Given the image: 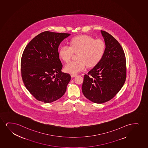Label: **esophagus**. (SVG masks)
Wrapping results in <instances>:
<instances>
[{"label": "esophagus", "instance_id": "34e87169", "mask_svg": "<svg viewBox=\"0 0 148 148\" xmlns=\"http://www.w3.org/2000/svg\"><path fill=\"white\" fill-rule=\"evenodd\" d=\"M71 76L72 77H75V76H76L77 75H76V74H71Z\"/></svg>", "mask_w": 148, "mask_h": 148}]
</instances>
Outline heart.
<instances>
[{
    "mask_svg": "<svg viewBox=\"0 0 148 148\" xmlns=\"http://www.w3.org/2000/svg\"><path fill=\"white\" fill-rule=\"evenodd\" d=\"M106 45L101 39H94L88 35L74 37L70 40V46L65 45L59 50V56L66 63L71 60L74 53L77 54L78 60L66 65L65 70L75 74L84 70L87 66L93 67L98 64L103 56Z\"/></svg>",
    "mask_w": 148,
    "mask_h": 148,
    "instance_id": "heart-1",
    "label": "heart"
}]
</instances>
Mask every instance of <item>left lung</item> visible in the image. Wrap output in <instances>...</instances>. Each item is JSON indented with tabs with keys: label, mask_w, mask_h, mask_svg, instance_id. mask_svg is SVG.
Here are the masks:
<instances>
[{
	"label": "left lung",
	"mask_w": 148,
	"mask_h": 148,
	"mask_svg": "<svg viewBox=\"0 0 148 148\" xmlns=\"http://www.w3.org/2000/svg\"><path fill=\"white\" fill-rule=\"evenodd\" d=\"M101 33L106 43L104 54L99 63L85 74L82 87L85 97L96 103L112 99L127 77L126 59L122 47L109 33Z\"/></svg>",
	"instance_id": "obj_1"
}]
</instances>
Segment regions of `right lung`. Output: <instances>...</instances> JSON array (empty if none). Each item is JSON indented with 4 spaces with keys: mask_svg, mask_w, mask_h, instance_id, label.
<instances>
[{
    "mask_svg": "<svg viewBox=\"0 0 148 148\" xmlns=\"http://www.w3.org/2000/svg\"><path fill=\"white\" fill-rule=\"evenodd\" d=\"M70 35L45 31L32 40L23 51L21 63L23 81L40 101L51 103L65 93L71 76L61 72L58 47Z\"/></svg>",
    "mask_w": 148,
    "mask_h": 148,
    "instance_id": "1",
    "label": "right lung"
}]
</instances>
